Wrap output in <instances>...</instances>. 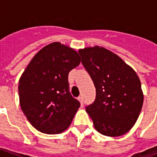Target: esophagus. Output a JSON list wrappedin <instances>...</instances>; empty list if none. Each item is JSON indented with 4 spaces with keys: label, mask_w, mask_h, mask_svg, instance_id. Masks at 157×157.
Listing matches in <instances>:
<instances>
[{
    "label": "esophagus",
    "mask_w": 157,
    "mask_h": 157,
    "mask_svg": "<svg viewBox=\"0 0 157 157\" xmlns=\"http://www.w3.org/2000/svg\"><path fill=\"white\" fill-rule=\"evenodd\" d=\"M78 100L80 101V102H81L82 106H83V98H82V96H79Z\"/></svg>",
    "instance_id": "esophagus-1"
}]
</instances>
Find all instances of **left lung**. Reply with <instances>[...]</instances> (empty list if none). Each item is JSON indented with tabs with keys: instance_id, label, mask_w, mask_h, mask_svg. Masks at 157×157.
I'll list each match as a JSON object with an SVG mask.
<instances>
[{
	"instance_id": "1",
	"label": "left lung",
	"mask_w": 157,
	"mask_h": 157,
	"mask_svg": "<svg viewBox=\"0 0 157 157\" xmlns=\"http://www.w3.org/2000/svg\"><path fill=\"white\" fill-rule=\"evenodd\" d=\"M82 63L96 87V98L86 107L98 131L120 136L134 126L144 96L136 72L114 53L99 46L81 49Z\"/></svg>"
}]
</instances>
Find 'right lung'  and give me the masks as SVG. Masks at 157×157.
I'll return each instance as SVG.
<instances>
[{
    "label": "right lung",
    "instance_id": "obj_1",
    "mask_svg": "<svg viewBox=\"0 0 157 157\" xmlns=\"http://www.w3.org/2000/svg\"><path fill=\"white\" fill-rule=\"evenodd\" d=\"M80 62L77 52L55 42L39 50L22 73L20 106L39 131L55 135L71 124L81 104L70 92L68 75Z\"/></svg>",
    "mask_w": 157,
    "mask_h": 157
}]
</instances>
